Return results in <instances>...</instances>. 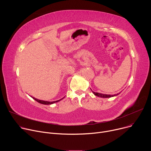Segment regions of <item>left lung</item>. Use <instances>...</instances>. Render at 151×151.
<instances>
[{
  "label": "left lung",
  "mask_w": 151,
  "mask_h": 151,
  "mask_svg": "<svg viewBox=\"0 0 151 151\" xmlns=\"http://www.w3.org/2000/svg\"><path fill=\"white\" fill-rule=\"evenodd\" d=\"M93 93L96 96H97V97H101V98H109V97H114V96H117V95L119 94L120 93H117V94H114V95H109V94H104V93H98V92H93Z\"/></svg>",
  "instance_id": "1"
}]
</instances>
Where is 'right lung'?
Wrapping results in <instances>:
<instances>
[{"mask_svg":"<svg viewBox=\"0 0 151 151\" xmlns=\"http://www.w3.org/2000/svg\"><path fill=\"white\" fill-rule=\"evenodd\" d=\"M32 99H34L35 100H36L37 102H38V103H40V104H43V105H51V104H54V103H56V102H58V101H59L60 100H62L63 98H62V99H60V100H56V101H44V100H38V99H35V98H34V97H32Z\"/></svg>","mask_w":151,"mask_h":151,"instance_id":"add662e5","label":"right lung"}]
</instances>
